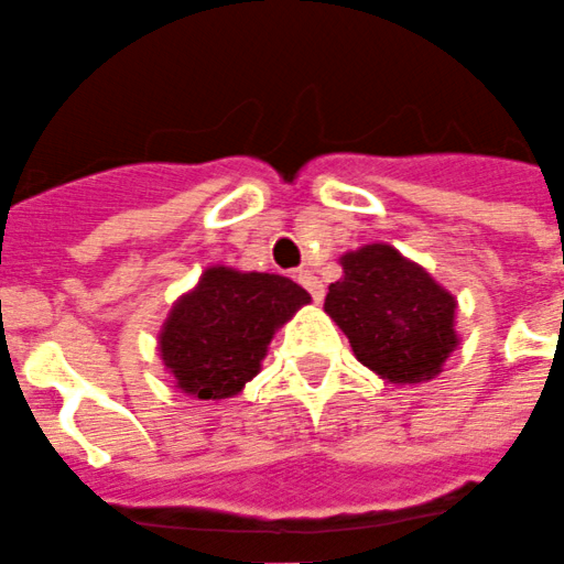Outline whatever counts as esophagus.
I'll return each mask as SVG.
<instances>
[{
	"label": "esophagus",
	"mask_w": 564,
	"mask_h": 564,
	"mask_svg": "<svg viewBox=\"0 0 564 564\" xmlns=\"http://www.w3.org/2000/svg\"><path fill=\"white\" fill-rule=\"evenodd\" d=\"M297 283H300V286H305V289H308V292H311V297H314L316 303H319V300L325 297V283H322L319 278L314 275V272H311V270H305V267H303V270H297Z\"/></svg>",
	"instance_id": "esophagus-1"
}]
</instances>
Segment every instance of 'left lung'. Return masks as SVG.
Listing matches in <instances>:
<instances>
[{
  "mask_svg": "<svg viewBox=\"0 0 564 564\" xmlns=\"http://www.w3.org/2000/svg\"><path fill=\"white\" fill-rule=\"evenodd\" d=\"M325 314L355 358L393 386H419L444 371L460 344L457 297L393 245L371 242L338 259Z\"/></svg>",
  "mask_w": 564,
  "mask_h": 564,
  "instance_id": "1",
  "label": "left lung"
}]
</instances>
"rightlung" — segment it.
Instances as JSON below:
<instances>
[{
	"label": "right lung",
	"instance_id": "obj_1",
	"mask_svg": "<svg viewBox=\"0 0 564 564\" xmlns=\"http://www.w3.org/2000/svg\"><path fill=\"white\" fill-rule=\"evenodd\" d=\"M308 303L311 294L283 275L206 267L162 322V366L187 397H237L261 371L275 333Z\"/></svg>",
	"mask_w": 564,
	"mask_h": 564
}]
</instances>
